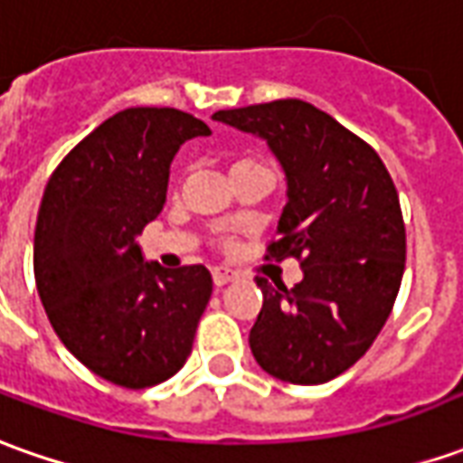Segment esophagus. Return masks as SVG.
Here are the masks:
<instances>
[{
  "mask_svg": "<svg viewBox=\"0 0 463 463\" xmlns=\"http://www.w3.org/2000/svg\"><path fill=\"white\" fill-rule=\"evenodd\" d=\"M235 279H238V273L231 271V269H225V266H215V269H213V281H215V286L231 284Z\"/></svg>",
  "mask_w": 463,
  "mask_h": 463,
  "instance_id": "esophagus-1",
  "label": "esophagus"
}]
</instances>
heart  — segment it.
Wrapping results in <instances>:
<instances>
[{"label":"heart","instance_id":"1","mask_svg":"<svg viewBox=\"0 0 463 463\" xmlns=\"http://www.w3.org/2000/svg\"><path fill=\"white\" fill-rule=\"evenodd\" d=\"M248 162H256V159H238V162H235V165H232V166H238V165H248Z\"/></svg>","mask_w":463,"mask_h":463}]
</instances>
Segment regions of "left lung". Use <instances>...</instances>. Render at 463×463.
Returning a JSON list of instances; mask_svg holds the SVG:
<instances>
[{
    "label": "left lung",
    "mask_w": 463,
    "mask_h": 463,
    "mask_svg": "<svg viewBox=\"0 0 463 463\" xmlns=\"http://www.w3.org/2000/svg\"><path fill=\"white\" fill-rule=\"evenodd\" d=\"M269 141L288 179V203L266 260L297 258L304 279L286 288L258 276L263 307L250 329L258 364L284 383L319 385L373 347L405 269L398 190L377 152L307 100L218 111Z\"/></svg>",
    "instance_id": "8db88e82"
}]
</instances>
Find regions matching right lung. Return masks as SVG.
I'll return each instance as SVG.
<instances>
[{
	"instance_id": "add662e5",
	"label": "right lung",
	"mask_w": 463,
	"mask_h": 463,
	"mask_svg": "<svg viewBox=\"0 0 463 463\" xmlns=\"http://www.w3.org/2000/svg\"><path fill=\"white\" fill-rule=\"evenodd\" d=\"M205 121L139 106L106 118L50 175L34 225V284L60 342L126 390L187 363L213 294L205 266L165 271L137 245L166 203L169 165Z\"/></svg>"
}]
</instances>
